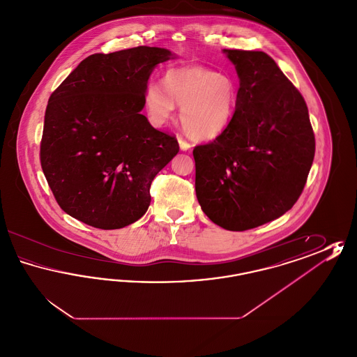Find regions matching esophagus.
<instances>
[{
    "label": "esophagus",
    "mask_w": 357,
    "mask_h": 357,
    "mask_svg": "<svg viewBox=\"0 0 357 357\" xmlns=\"http://www.w3.org/2000/svg\"><path fill=\"white\" fill-rule=\"evenodd\" d=\"M178 142H179V147H181L182 151H190L191 150L192 146L188 142H186L183 137H178Z\"/></svg>",
    "instance_id": "esophagus-1"
}]
</instances>
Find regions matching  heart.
<instances>
[{
    "label": "heart",
    "mask_w": 357,
    "mask_h": 357,
    "mask_svg": "<svg viewBox=\"0 0 357 357\" xmlns=\"http://www.w3.org/2000/svg\"><path fill=\"white\" fill-rule=\"evenodd\" d=\"M163 88L151 83L144 91V108L153 126L171 119L175 102L182 107L181 120L197 140H211L227 131L236 114L237 88L233 80L215 69L191 66L169 69Z\"/></svg>",
    "instance_id": "1"
}]
</instances>
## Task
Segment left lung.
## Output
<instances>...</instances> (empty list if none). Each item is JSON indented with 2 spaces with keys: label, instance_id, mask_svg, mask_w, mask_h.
<instances>
[{
  "label": "left lung",
  "instance_id": "8db88e82",
  "mask_svg": "<svg viewBox=\"0 0 357 357\" xmlns=\"http://www.w3.org/2000/svg\"><path fill=\"white\" fill-rule=\"evenodd\" d=\"M223 53L239 77L236 114L226 132L194 149L195 192L215 225L243 231L297 202L316 143L303 95L269 54Z\"/></svg>",
  "mask_w": 357,
  "mask_h": 357
}]
</instances>
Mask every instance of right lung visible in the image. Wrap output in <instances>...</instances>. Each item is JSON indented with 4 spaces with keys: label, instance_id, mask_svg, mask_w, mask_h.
I'll return each mask as SVG.
<instances>
[{
    "label": "right lung",
    "instance_id": "right-lung-1",
    "mask_svg": "<svg viewBox=\"0 0 357 357\" xmlns=\"http://www.w3.org/2000/svg\"><path fill=\"white\" fill-rule=\"evenodd\" d=\"M169 50L136 47L84 59L50 98L40 160L59 206L102 230L147 211L156 174L179 151L140 111L153 68Z\"/></svg>",
    "mask_w": 357,
    "mask_h": 357
}]
</instances>
